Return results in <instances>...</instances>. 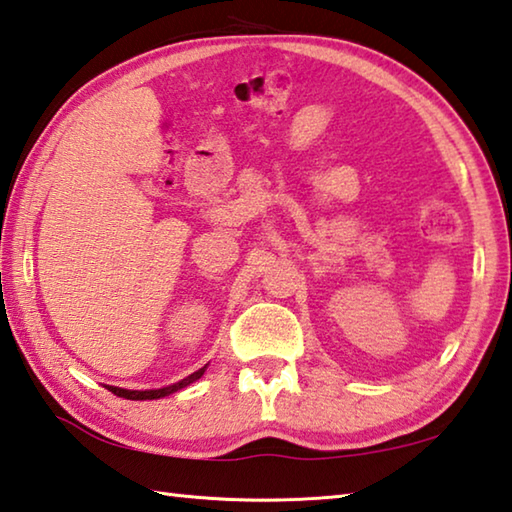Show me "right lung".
<instances>
[{"instance_id": "obj_1", "label": "right lung", "mask_w": 512, "mask_h": 512, "mask_svg": "<svg viewBox=\"0 0 512 512\" xmlns=\"http://www.w3.org/2000/svg\"><path fill=\"white\" fill-rule=\"evenodd\" d=\"M206 367H201L199 371H194V374H190L188 378L179 380V383L174 385H167V387H161V389H123V387H114V385H105L111 394H116L120 398H127V401H156V398H163V396H170L174 392H179V389L192 385L194 380H199L203 374H206Z\"/></svg>"}]
</instances>
